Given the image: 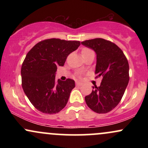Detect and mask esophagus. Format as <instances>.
<instances>
[{
  "mask_svg": "<svg viewBox=\"0 0 148 148\" xmlns=\"http://www.w3.org/2000/svg\"><path fill=\"white\" fill-rule=\"evenodd\" d=\"M82 83L81 82H80V81H76V85L77 86H82Z\"/></svg>",
  "mask_w": 148,
  "mask_h": 148,
  "instance_id": "34e87169",
  "label": "esophagus"
}]
</instances>
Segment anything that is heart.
Wrapping results in <instances>:
<instances>
[{"mask_svg":"<svg viewBox=\"0 0 148 148\" xmlns=\"http://www.w3.org/2000/svg\"><path fill=\"white\" fill-rule=\"evenodd\" d=\"M90 51H92L90 50V49H84L82 50V53H87V52H90Z\"/></svg>","mask_w":148,"mask_h":148,"instance_id":"heart-1","label":"heart"}]
</instances>
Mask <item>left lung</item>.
<instances>
[{
	"label": "left lung",
	"mask_w": 148,
	"mask_h": 148,
	"mask_svg": "<svg viewBox=\"0 0 148 148\" xmlns=\"http://www.w3.org/2000/svg\"><path fill=\"white\" fill-rule=\"evenodd\" d=\"M81 45L95 52V74L103 78L99 87L93 86L85 100L93 111L106 113L118 104L126 90L130 80L128 61L118 46L104 39L86 40Z\"/></svg>",
	"instance_id": "8db88e82"
}]
</instances>
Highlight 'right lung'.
Instances as JSON below:
<instances>
[{"instance_id": "1", "label": "right lung", "mask_w": 148, "mask_h": 148, "mask_svg": "<svg viewBox=\"0 0 148 148\" xmlns=\"http://www.w3.org/2000/svg\"><path fill=\"white\" fill-rule=\"evenodd\" d=\"M79 41L49 39L35 45L27 53L21 67L22 88L38 111L46 114L60 112L67 104L74 80L56 81L57 67L79 47Z\"/></svg>"}]
</instances>
